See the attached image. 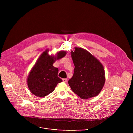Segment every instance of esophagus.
Returning <instances> with one entry per match:
<instances>
[{"label": "esophagus", "instance_id": "1", "mask_svg": "<svg viewBox=\"0 0 133 133\" xmlns=\"http://www.w3.org/2000/svg\"><path fill=\"white\" fill-rule=\"evenodd\" d=\"M62 80H63V81L64 82H67V81H68L67 79H65V78L62 79Z\"/></svg>", "mask_w": 133, "mask_h": 133}]
</instances>
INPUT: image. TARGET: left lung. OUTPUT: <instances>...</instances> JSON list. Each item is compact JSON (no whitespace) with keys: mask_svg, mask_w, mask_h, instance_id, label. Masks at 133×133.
I'll use <instances>...</instances> for the list:
<instances>
[{"mask_svg":"<svg viewBox=\"0 0 133 133\" xmlns=\"http://www.w3.org/2000/svg\"><path fill=\"white\" fill-rule=\"evenodd\" d=\"M71 54L75 65L73 76L68 81L72 90L82 99L97 96L105 83L103 65L94 56L81 48L75 47Z\"/></svg>","mask_w":133,"mask_h":133,"instance_id":"8db88e82","label":"left lung"}]
</instances>
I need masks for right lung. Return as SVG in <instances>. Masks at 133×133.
I'll list each match as a JSON object with an SVG mask.
<instances>
[{
  "mask_svg": "<svg viewBox=\"0 0 133 133\" xmlns=\"http://www.w3.org/2000/svg\"><path fill=\"white\" fill-rule=\"evenodd\" d=\"M45 50L38 58L27 78L30 92L36 96L43 97L52 93L58 83L62 81L58 76V69L53 64L56 60L64 57L66 51H60L55 56L50 55Z\"/></svg>",
  "mask_w": 133,
  "mask_h": 133,
  "instance_id": "1",
  "label": "right lung"
}]
</instances>
